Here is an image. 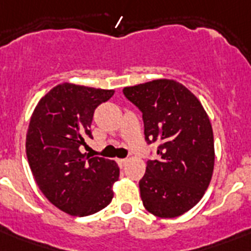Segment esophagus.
Here are the masks:
<instances>
[{
    "mask_svg": "<svg viewBox=\"0 0 251 251\" xmlns=\"http://www.w3.org/2000/svg\"><path fill=\"white\" fill-rule=\"evenodd\" d=\"M126 163H127V160H126V159H117V164L120 165V167H124V165L126 164Z\"/></svg>",
    "mask_w": 251,
    "mask_h": 251,
    "instance_id": "34e87169",
    "label": "esophagus"
}]
</instances>
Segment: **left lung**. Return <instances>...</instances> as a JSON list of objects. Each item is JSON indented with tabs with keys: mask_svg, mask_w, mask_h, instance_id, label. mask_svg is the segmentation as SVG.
<instances>
[{
	"mask_svg": "<svg viewBox=\"0 0 251 251\" xmlns=\"http://www.w3.org/2000/svg\"><path fill=\"white\" fill-rule=\"evenodd\" d=\"M142 110L146 141H160L139 181L143 206L159 218L191 210L210 185L215 164L214 133L206 110L191 91L173 79L124 88Z\"/></svg>",
	"mask_w": 251,
	"mask_h": 251,
	"instance_id": "8db88e82",
	"label": "left lung"
}]
</instances>
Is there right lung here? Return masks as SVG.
I'll list each match as a JSON object with an SVG mask.
<instances>
[{"label":"right lung","mask_w":251,"mask_h":251,"mask_svg":"<svg viewBox=\"0 0 251 251\" xmlns=\"http://www.w3.org/2000/svg\"><path fill=\"white\" fill-rule=\"evenodd\" d=\"M113 94L65 82L39 100L29 120L25 153L33 178L49 202L73 216L95 214L113 198L117 163L79 151L92 138L95 109Z\"/></svg>","instance_id":"add662e5"}]
</instances>
